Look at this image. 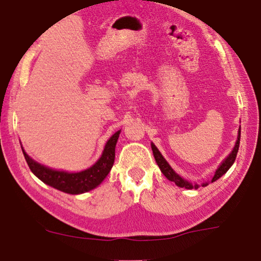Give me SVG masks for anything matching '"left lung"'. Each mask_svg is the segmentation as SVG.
I'll list each match as a JSON object with an SVG mask.
<instances>
[{
  "label": "left lung",
  "mask_w": 261,
  "mask_h": 261,
  "mask_svg": "<svg viewBox=\"0 0 261 261\" xmlns=\"http://www.w3.org/2000/svg\"><path fill=\"white\" fill-rule=\"evenodd\" d=\"M239 143H240V130H239V134H238V141H237V143H236L234 149H233V151L230 153V155H228V157L225 159L223 163H221V165L219 166V168H218V170L216 171V173H215V176H213V178H212L211 182L216 181L217 179H219V178L223 176L224 173H226L227 170L231 168L232 164L236 161L237 153H238ZM151 147H152V152H153V155H154V159H155V162H157L159 169H161L163 174H164V176L168 178L169 180L174 181V184L180 186V188H185V189H190V190L193 189V188L194 189L198 188V185H193L192 182L186 181V180L182 179L180 176H178V174L174 172L172 169H171V166L168 164V162H166L165 159L163 158V155L161 154V152H159L158 149L153 145V144H151ZM205 185H207V184H203V186H205Z\"/></svg>",
  "instance_id": "left-lung-1"
}]
</instances>
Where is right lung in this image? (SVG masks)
<instances>
[{
	"label": "right lung",
	"instance_id": "add662e5",
	"mask_svg": "<svg viewBox=\"0 0 261 261\" xmlns=\"http://www.w3.org/2000/svg\"><path fill=\"white\" fill-rule=\"evenodd\" d=\"M119 132L120 131H117L112 135V137L107 142L100 158L91 168L76 173H68L64 171H55L45 168L33 161L24 152V150L22 149V151L31 172L37 178H40L42 181L65 193L79 194L95 189L110 172L115 162V147L119 137Z\"/></svg>",
	"mask_w": 261,
	"mask_h": 261
}]
</instances>
